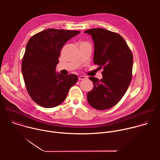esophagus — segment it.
I'll list each match as a JSON object with an SVG mask.
<instances>
[{"label": "esophagus", "instance_id": "1", "mask_svg": "<svg viewBox=\"0 0 160 160\" xmlns=\"http://www.w3.org/2000/svg\"><path fill=\"white\" fill-rule=\"evenodd\" d=\"M86 78H87V77H85V76H79V77H78V80H85V79H86Z\"/></svg>", "mask_w": 160, "mask_h": 160}]
</instances>
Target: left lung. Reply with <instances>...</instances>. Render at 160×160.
Returning <instances> with one entry per match:
<instances>
[{
	"mask_svg": "<svg viewBox=\"0 0 160 160\" xmlns=\"http://www.w3.org/2000/svg\"><path fill=\"white\" fill-rule=\"evenodd\" d=\"M84 32L91 35L94 42V64L103 68L102 79L89 77L94 87L87 93V101L96 109H109L121 100L130 83L132 53L124 38L117 33L103 28Z\"/></svg>",
	"mask_w": 160,
	"mask_h": 160,
	"instance_id": "left-lung-1",
	"label": "left lung"
}]
</instances>
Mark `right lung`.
Returning <instances> with one entry per match:
<instances>
[{"label":"right lung","instance_id":"obj_1","mask_svg":"<svg viewBox=\"0 0 160 160\" xmlns=\"http://www.w3.org/2000/svg\"><path fill=\"white\" fill-rule=\"evenodd\" d=\"M80 31L50 28L28 40L22 58L21 72L31 98L39 106L51 108L61 104L78 77L56 72L60 52L65 43Z\"/></svg>","mask_w":160,"mask_h":160}]
</instances>
